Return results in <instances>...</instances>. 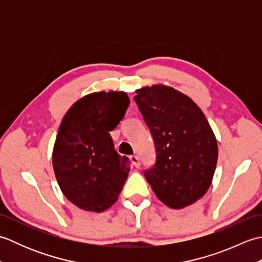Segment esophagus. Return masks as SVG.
Masks as SVG:
<instances>
[{
  "label": "esophagus",
  "instance_id": "34e87169",
  "mask_svg": "<svg viewBox=\"0 0 262 262\" xmlns=\"http://www.w3.org/2000/svg\"><path fill=\"white\" fill-rule=\"evenodd\" d=\"M130 161H132V163H133V165L135 166V168H138V166L141 165L140 158H138L137 155H132V157H130Z\"/></svg>",
  "mask_w": 262,
  "mask_h": 262
}]
</instances>
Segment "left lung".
<instances>
[{"mask_svg": "<svg viewBox=\"0 0 262 262\" xmlns=\"http://www.w3.org/2000/svg\"><path fill=\"white\" fill-rule=\"evenodd\" d=\"M136 93L134 100L157 154L144 177L170 208L193 204L208 190L219 157L207 119L190 98L172 88L145 86Z\"/></svg>", "mask_w": 262, "mask_h": 262, "instance_id": "obj_1", "label": "left lung"}]
</instances>
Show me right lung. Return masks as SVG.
<instances>
[{"label":"right lung","instance_id":"obj_1","mask_svg":"<svg viewBox=\"0 0 262 262\" xmlns=\"http://www.w3.org/2000/svg\"><path fill=\"white\" fill-rule=\"evenodd\" d=\"M129 105L125 92H96L73 104L59 126L53 166L60 190L84 210L101 211L118 198L129 161L115 151L111 130Z\"/></svg>","mask_w":262,"mask_h":262}]
</instances>
